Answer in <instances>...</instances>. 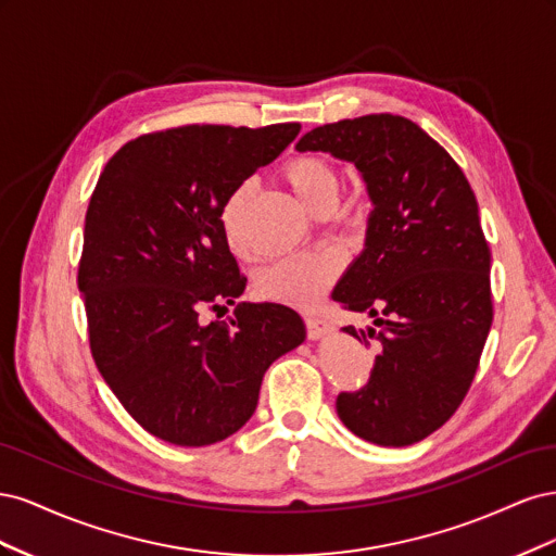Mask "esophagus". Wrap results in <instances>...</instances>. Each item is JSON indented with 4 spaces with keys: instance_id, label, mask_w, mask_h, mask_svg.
Segmentation results:
<instances>
[{
    "instance_id": "34e87169",
    "label": "esophagus",
    "mask_w": 556,
    "mask_h": 556,
    "mask_svg": "<svg viewBox=\"0 0 556 556\" xmlns=\"http://www.w3.org/2000/svg\"><path fill=\"white\" fill-rule=\"evenodd\" d=\"M306 333H308V339H313V341L325 339L327 333H331V325L323 317H306Z\"/></svg>"
}]
</instances>
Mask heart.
<instances>
[{
	"label": "heart",
	"mask_w": 556,
	"mask_h": 556,
	"mask_svg": "<svg viewBox=\"0 0 556 556\" xmlns=\"http://www.w3.org/2000/svg\"><path fill=\"white\" fill-rule=\"evenodd\" d=\"M280 174L282 180L288 182V188L299 197L301 204L317 215L323 211H331L336 199H339V174H336L333 164L325 157L313 153L294 155L282 164ZM252 192H255V185L250 180L239 182L227 194L220 208L225 241L233 250H241V217ZM339 276V255H333V252H304V255H294L264 268L257 278V292L264 299L276 301V304L282 306L311 308L325 296V292Z\"/></svg>",
	"instance_id": "1"
}]
</instances>
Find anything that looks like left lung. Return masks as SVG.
Here are the masks:
<instances>
[{
    "instance_id": "8db88e82",
    "label": "left lung",
    "mask_w": 556,
    "mask_h": 556,
    "mask_svg": "<svg viewBox=\"0 0 556 556\" xmlns=\"http://www.w3.org/2000/svg\"><path fill=\"white\" fill-rule=\"evenodd\" d=\"M296 148L355 164L374 201L366 248L331 299L374 317L368 336L343 331L378 341V355L362 390L336 396V413L368 443L413 445L462 406L492 327L476 194L447 150L401 115L315 127Z\"/></svg>"
}]
</instances>
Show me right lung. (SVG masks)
<instances>
[{
    "instance_id": "1",
    "label": "right lung",
    "mask_w": 556,
    "mask_h": 556,
    "mask_svg": "<svg viewBox=\"0 0 556 556\" xmlns=\"http://www.w3.org/2000/svg\"><path fill=\"white\" fill-rule=\"evenodd\" d=\"M299 123L185 125L127 141L86 213L78 290L92 359L125 410L157 439L204 447L257 408L266 368L306 339L299 313L239 304L245 290L220 227L227 194L274 162Z\"/></svg>"
}]
</instances>
